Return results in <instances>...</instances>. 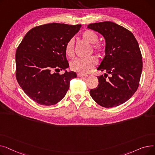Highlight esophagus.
Masks as SVG:
<instances>
[{
	"mask_svg": "<svg viewBox=\"0 0 155 155\" xmlns=\"http://www.w3.org/2000/svg\"><path fill=\"white\" fill-rule=\"evenodd\" d=\"M77 76L78 77H87V75H84V74H81V73H78Z\"/></svg>",
	"mask_w": 155,
	"mask_h": 155,
	"instance_id": "34e87169",
	"label": "esophagus"
}]
</instances>
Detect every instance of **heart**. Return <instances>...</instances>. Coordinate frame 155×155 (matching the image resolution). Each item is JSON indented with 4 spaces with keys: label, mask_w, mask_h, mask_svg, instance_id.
I'll use <instances>...</instances> for the list:
<instances>
[{
    "label": "heart",
    "mask_w": 155,
    "mask_h": 155,
    "mask_svg": "<svg viewBox=\"0 0 155 155\" xmlns=\"http://www.w3.org/2000/svg\"><path fill=\"white\" fill-rule=\"evenodd\" d=\"M82 39L85 42L89 44H94L98 39V36L95 32L91 30H86L82 34ZM92 49L99 55L104 51V46L99 43L94 44ZM65 53L69 58L74 56V43L73 39H70L65 46ZM97 61L94 56L87 58H78L70 63V68L72 70L81 74H87L95 67Z\"/></svg>",
    "instance_id": "obj_1"
}]
</instances>
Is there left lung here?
Returning <instances> with one entry per match:
<instances>
[{
	"instance_id": "left-lung-1",
	"label": "left lung",
	"mask_w": 155,
	"mask_h": 155,
	"mask_svg": "<svg viewBox=\"0 0 155 155\" xmlns=\"http://www.w3.org/2000/svg\"><path fill=\"white\" fill-rule=\"evenodd\" d=\"M87 28L104 36L105 56L97 70L111 75L107 79L97 77L99 85L90 91L91 96L104 107L118 106L131 98L139 86L143 69L139 45L131 31L113 22L92 23Z\"/></svg>"
}]
</instances>
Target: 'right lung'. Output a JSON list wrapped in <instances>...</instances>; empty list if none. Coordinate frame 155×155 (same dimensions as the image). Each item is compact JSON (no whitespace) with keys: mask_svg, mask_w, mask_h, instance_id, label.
<instances>
[{"mask_svg":"<svg viewBox=\"0 0 155 155\" xmlns=\"http://www.w3.org/2000/svg\"><path fill=\"white\" fill-rule=\"evenodd\" d=\"M81 24L50 23L29 30L15 53L16 78L26 95L43 105L56 104L63 99L70 82L77 73L69 67L65 46L79 31ZM56 71V72H54Z\"/></svg>","mask_w":155,"mask_h":155,"instance_id":"add662e5","label":"right lung"}]
</instances>
